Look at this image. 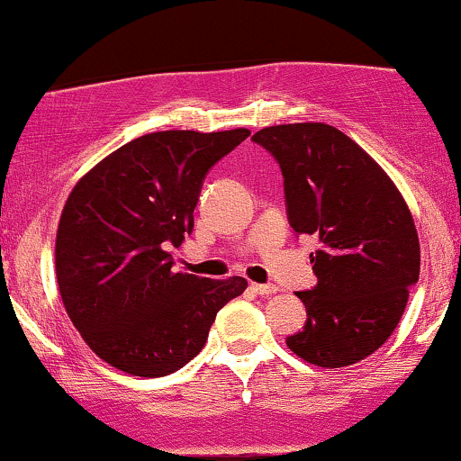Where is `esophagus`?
<instances>
[{
	"label": "esophagus",
	"instance_id": "34e87169",
	"mask_svg": "<svg viewBox=\"0 0 461 461\" xmlns=\"http://www.w3.org/2000/svg\"><path fill=\"white\" fill-rule=\"evenodd\" d=\"M251 290L255 294H259V296H273V294L279 292V287L273 285V284H251Z\"/></svg>",
	"mask_w": 461,
	"mask_h": 461
}]
</instances>
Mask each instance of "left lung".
Returning a JSON list of instances; mask_svg holds the SVG:
<instances>
[{
    "label": "left lung",
    "mask_w": 461,
    "mask_h": 461,
    "mask_svg": "<svg viewBox=\"0 0 461 461\" xmlns=\"http://www.w3.org/2000/svg\"><path fill=\"white\" fill-rule=\"evenodd\" d=\"M251 140L279 163L292 230L320 240L318 284L298 292L307 321L287 348L320 367L358 363L393 335L419 281L412 214L384 169L335 126H268Z\"/></svg>",
    "instance_id": "obj_1"
}]
</instances>
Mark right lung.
<instances>
[{
	"label": "right lung",
	"mask_w": 461,
	"mask_h": 461,
	"mask_svg": "<svg viewBox=\"0 0 461 461\" xmlns=\"http://www.w3.org/2000/svg\"><path fill=\"white\" fill-rule=\"evenodd\" d=\"M251 131H160L103 158L66 199L55 275L66 313L111 367L160 378L206 346L247 279L174 273L169 249L193 231L208 171Z\"/></svg>",
	"instance_id": "obj_1"
}]
</instances>
